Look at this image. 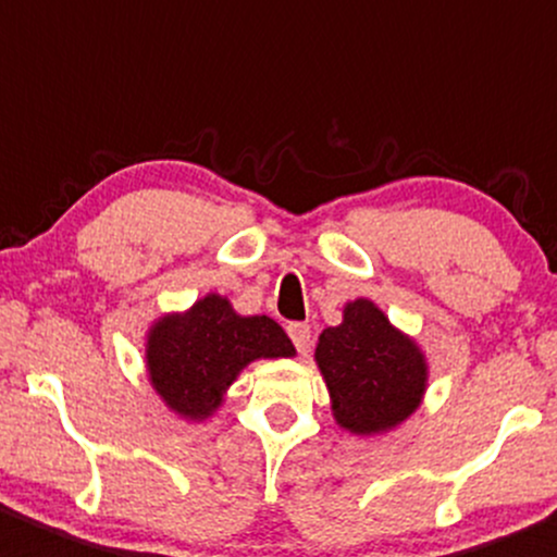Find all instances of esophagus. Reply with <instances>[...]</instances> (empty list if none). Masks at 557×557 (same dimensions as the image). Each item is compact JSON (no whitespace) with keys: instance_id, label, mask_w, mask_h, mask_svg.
<instances>
[{"instance_id":"34e87169","label":"esophagus","mask_w":557,"mask_h":557,"mask_svg":"<svg viewBox=\"0 0 557 557\" xmlns=\"http://www.w3.org/2000/svg\"><path fill=\"white\" fill-rule=\"evenodd\" d=\"M288 337L299 354H305V350L310 348V326H307V323H299V321L288 323Z\"/></svg>"}]
</instances>
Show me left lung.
<instances>
[{"label":"left lung","instance_id":"obj_1","mask_svg":"<svg viewBox=\"0 0 557 557\" xmlns=\"http://www.w3.org/2000/svg\"><path fill=\"white\" fill-rule=\"evenodd\" d=\"M315 361L332 394L334 419L359 435L383 433L408 419L428 381L419 348L367 299L350 301L343 323L323 329Z\"/></svg>","mask_w":557,"mask_h":557}]
</instances>
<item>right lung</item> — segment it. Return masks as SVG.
Instances as JSON below:
<instances>
[{"instance_id":"obj_1","label":"right lung","mask_w":557,"mask_h":557,"mask_svg":"<svg viewBox=\"0 0 557 557\" xmlns=\"http://www.w3.org/2000/svg\"><path fill=\"white\" fill-rule=\"evenodd\" d=\"M288 334L267 315L242 318L223 296L196 301L185 315H169L149 332V377L182 416L207 419L239 370L252 359L294 356Z\"/></svg>"}]
</instances>
